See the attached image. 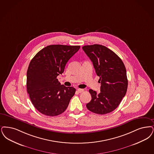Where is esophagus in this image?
<instances>
[{
    "instance_id": "esophagus-1",
    "label": "esophagus",
    "mask_w": 154,
    "mask_h": 154,
    "mask_svg": "<svg viewBox=\"0 0 154 154\" xmlns=\"http://www.w3.org/2000/svg\"><path fill=\"white\" fill-rule=\"evenodd\" d=\"M77 91L79 93H82L84 91V90L83 89H77Z\"/></svg>"
}]
</instances>
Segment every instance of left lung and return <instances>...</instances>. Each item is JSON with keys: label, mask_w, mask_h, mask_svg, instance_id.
I'll list each match as a JSON object with an SVG mask.
<instances>
[{"label": "left lung", "mask_w": 154, "mask_h": 154, "mask_svg": "<svg viewBox=\"0 0 154 154\" xmlns=\"http://www.w3.org/2000/svg\"><path fill=\"white\" fill-rule=\"evenodd\" d=\"M82 49L92 62L101 83L99 93L89 89L92 100L86 104V108L100 115L110 113L120 104L127 91L125 65L116 54L104 46L86 45Z\"/></svg>", "instance_id": "obj_1"}]
</instances>
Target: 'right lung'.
I'll list each match as a JSON object with an SVG mask.
<instances>
[{
  "instance_id": "1",
  "label": "right lung",
  "mask_w": 154,
  "mask_h": 154,
  "mask_svg": "<svg viewBox=\"0 0 154 154\" xmlns=\"http://www.w3.org/2000/svg\"><path fill=\"white\" fill-rule=\"evenodd\" d=\"M80 46L52 45L40 50L30 62L27 91L31 103L45 115L55 116L65 111L75 89L61 85L57 77Z\"/></svg>"
}]
</instances>
